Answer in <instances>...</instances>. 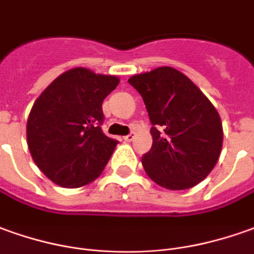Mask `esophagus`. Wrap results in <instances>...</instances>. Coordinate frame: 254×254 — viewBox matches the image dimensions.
I'll return each instance as SVG.
<instances>
[{
	"label": "esophagus",
	"mask_w": 254,
	"mask_h": 254,
	"mask_svg": "<svg viewBox=\"0 0 254 254\" xmlns=\"http://www.w3.org/2000/svg\"><path fill=\"white\" fill-rule=\"evenodd\" d=\"M134 137H135V135H134V132H130L128 135H126V137H123V139H124V141H126V142H131V141L134 139Z\"/></svg>",
	"instance_id": "34e87169"
}]
</instances>
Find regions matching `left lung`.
Returning <instances> with one entry per match:
<instances>
[{
	"label": "left lung",
	"instance_id": "8db88e82",
	"mask_svg": "<svg viewBox=\"0 0 254 254\" xmlns=\"http://www.w3.org/2000/svg\"><path fill=\"white\" fill-rule=\"evenodd\" d=\"M141 94L152 123V148L142 164L152 181L171 190L203 181L223 146V124L207 97L174 67L128 78Z\"/></svg>",
	"mask_w": 254,
	"mask_h": 254
}]
</instances>
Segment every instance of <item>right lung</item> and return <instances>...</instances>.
Here are the masks:
<instances>
[{"mask_svg":"<svg viewBox=\"0 0 254 254\" xmlns=\"http://www.w3.org/2000/svg\"><path fill=\"white\" fill-rule=\"evenodd\" d=\"M119 81L116 76L74 67L37 98L27 119V145L52 183L78 188L101 176L117 145L101 128L102 102Z\"/></svg>","mask_w":254,"mask_h":254,"instance_id":"add662e5","label":"right lung"}]
</instances>
